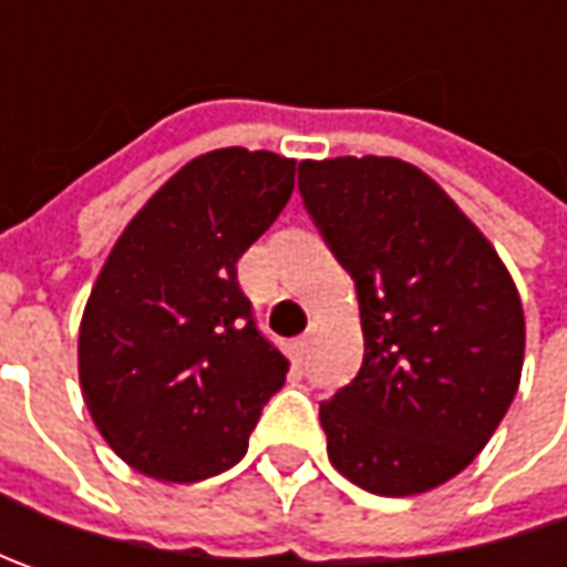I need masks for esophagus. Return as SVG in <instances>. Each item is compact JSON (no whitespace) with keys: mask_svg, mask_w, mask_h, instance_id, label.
<instances>
[{"mask_svg":"<svg viewBox=\"0 0 567 567\" xmlns=\"http://www.w3.org/2000/svg\"><path fill=\"white\" fill-rule=\"evenodd\" d=\"M312 343H316V331H306L302 338L293 340V353L299 360H306L309 357V350H312Z\"/></svg>","mask_w":567,"mask_h":567,"instance_id":"34e87169","label":"esophagus"}]
</instances>
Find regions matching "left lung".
I'll use <instances>...</instances> for the list:
<instances>
[{"instance_id":"obj_1","label":"left lung","mask_w":567,"mask_h":567,"mask_svg":"<svg viewBox=\"0 0 567 567\" xmlns=\"http://www.w3.org/2000/svg\"><path fill=\"white\" fill-rule=\"evenodd\" d=\"M299 192L360 296L365 357L321 401L331 464L360 489L416 495L486 447L524 365L512 274L467 214L398 157L302 161Z\"/></svg>"}]
</instances>
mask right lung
Returning a JSON list of instances; mask_svg holds the SVG:
<instances>
[{
  "mask_svg": "<svg viewBox=\"0 0 567 567\" xmlns=\"http://www.w3.org/2000/svg\"><path fill=\"white\" fill-rule=\"evenodd\" d=\"M296 161L220 147L195 157L122 229L78 334L91 420L128 467L198 483L243 461L290 362L236 280L243 251L293 195Z\"/></svg>",
  "mask_w": 567,
  "mask_h": 567,
  "instance_id": "add662e5",
  "label": "right lung"
}]
</instances>
